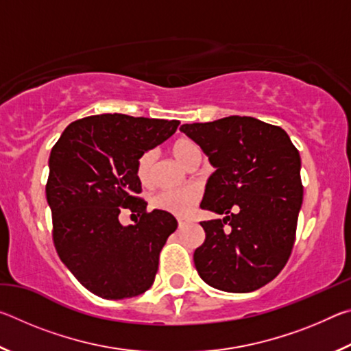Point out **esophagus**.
I'll return each mask as SVG.
<instances>
[{"instance_id": "esophagus-1", "label": "esophagus", "mask_w": 351, "mask_h": 351, "mask_svg": "<svg viewBox=\"0 0 351 351\" xmlns=\"http://www.w3.org/2000/svg\"><path fill=\"white\" fill-rule=\"evenodd\" d=\"M186 224H187L186 219H182V218L178 219V226H180V228H184V226H186Z\"/></svg>"}]
</instances>
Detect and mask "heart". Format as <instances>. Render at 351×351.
I'll return each mask as SVG.
<instances>
[{
	"label": "heart",
	"instance_id": "heart-1",
	"mask_svg": "<svg viewBox=\"0 0 351 351\" xmlns=\"http://www.w3.org/2000/svg\"><path fill=\"white\" fill-rule=\"evenodd\" d=\"M171 153L182 165L189 167L190 164L201 159L199 147L192 139L180 138L171 144ZM154 153L144 152L136 161V176L142 186H150L153 180ZM201 198V190L195 186L182 189H167L154 195L152 198V206L154 209L169 212L176 217H186L192 210V207Z\"/></svg>",
	"mask_w": 351,
	"mask_h": 351
}]
</instances>
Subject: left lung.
<instances>
[{
  "label": "left lung",
  "instance_id": "left-lung-1",
  "mask_svg": "<svg viewBox=\"0 0 351 351\" xmlns=\"http://www.w3.org/2000/svg\"><path fill=\"white\" fill-rule=\"evenodd\" d=\"M217 170L201 209L223 219L201 221L206 240L195 249L199 277L228 293H251L283 269L293 251L304 199L300 154L280 127L249 116L184 123ZM230 223L231 228L224 230Z\"/></svg>",
  "mask_w": 351,
  "mask_h": 351
}]
</instances>
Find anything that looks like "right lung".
<instances>
[{
	"label": "right lung",
	"mask_w": 351,
	"mask_h": 351,
	"mask_svg": "<svg viewBox=\"0 0 351 351\" xmlns=\"http://www.w3.org/2000/svg\"><path fill=\"white\" fill-rule=\"evenodd\" d=\"M180 121L97 114L64 128L49 156L46 198L60 260L102 299L139 295L152 287L159 252L176 230L169 212H147L136 161L176 132ZM122 208L138 213L122 226Z\"/></svg>",
	"instance_id": "obj_1"
}]
</instances>
